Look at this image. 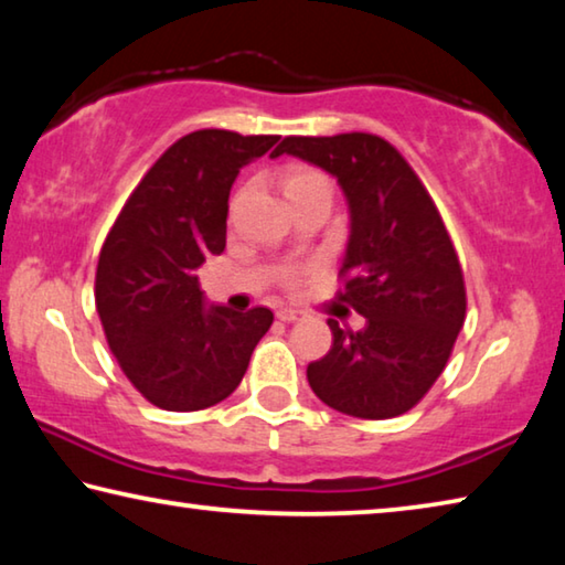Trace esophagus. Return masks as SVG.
<instances>
[{
  "label": "esophagus",
  "mask_w": 565,
  "mask_h": 565,
  "mask_svg": "<svg viewBox=\"0 0 565 565\" xmlns=\"http://www.w3.org/2000/svg\"><path fill=\"white\" fill-rule=\"evenodd\" d=\"M306 317L303 311H296V309H279L276 311V319L279 321H286V323H291V321H301Z\"/></svg>",
  "instance_id": "esophagus-1"
}]
</instances>
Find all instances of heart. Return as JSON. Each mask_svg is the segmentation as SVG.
<instances>
[{
	"label": "heart",
	"mask_w": 565,
	"mask_h": 565,
	"mask_svg": "<svg viewBox=\"0 0 565 565\" xmlns=\"http://www.w3.org/2000/svg\"><path fill=\"white\" fill-rule=\"evenodd\" d=\"M284 191L286 196H303V194H313V191H327L331 194V186H329V179L321 174L317 169H309V167H294L286 171L284 177Z\"/></svg>",
	"instance_id": "1"
}]
</instances>
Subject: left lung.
<instances>
[{"label": "left lung", "mask_w": 565, "mask_h": 565, "mask_svg": "<svg viewBox=\"0 0 565 565\" xmlns=\"http://www.w3.org/2000/svg\"><path fill=\"white\" fill-rule=\"evenodd\" d=\"M289 154L337 179L349 206L341 299L363 323L329 319L333 343L306 379L323 404L356 418L414 408L451 356L466 319L456 248L434 199L408 161L376 134L284 137Z\"/></svg>", "instance_id": "1"}]
</instances>
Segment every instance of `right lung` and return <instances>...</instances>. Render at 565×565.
<instances>
[{
    "instance_id": "1",
    "label": "right lung",
    "mask_w": 565,
    "mask_h": 565,
    "mask_svg": "<svg viewBox=\"0 0 565 565\" xmlns=\"http://www.w3.org/2000/svg\"><path fill=\"white\" fill-rule=\"evenodd\" d=\"M279 137L199 129L171 145L124 204L102 246L94 299L109 349L141 396L164 411H202L234 394L266 306L206 303L199 269L224 252L238 169Z\"/></svg>"
}]
</instances>
